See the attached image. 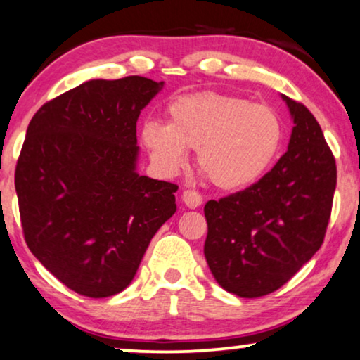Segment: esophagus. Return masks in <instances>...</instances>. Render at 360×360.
Returning a JSON list of instances; mask_svg holds the SVG:
<instances>
[{"label":"esophagus","instance_id":"1","mask_svg":"<svg viewBox=\"0 0 360 360\" xmlns=\"http://www.w3.org/2000/svg\"><path fill=\"white\" fill-rule=\"evenodd\" d=\"M181 200H184V203L188 208H197L202 205L203 198H202V195L198 192H195V190H184V193H181Z\"/></svg>","mask_w":360,"mask_h":360}]
</instances>
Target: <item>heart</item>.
<instances>
[{"mask_svg": "<svg viewBox=\"0 0 360 360\" xmlns=\"http://www.w3.org/2000/svg\"><path fill=\"white\" fill-rule=\"evenodd\" d=\"M141 141L168 173L187 163L197 150V167L217 188L240 190L269 170L282 143V123L267 105L215 91L172 100L167 125L146 122Z\"/></svg>", "mask_w": 360, "mask_h": 360, "instance_id": "b5f03b06", "label": "heart"}]
</instances>
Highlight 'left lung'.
Masks as SVG:
<instances>
[{"mask_svg":"<svg viewBox=\"0 0 360 360\" xmlns=\"http://www.w3.org/2000/svg\"><path fill=\"white\" fill-rule=\"evenodd\" d=\"M282 100L294 120L287 152L252 187L203 208L210 272L245 299L272 294L312 259L334 200L335 158L321 125L302 103Z\"/></svg>","mask_w":360,"mask_h":360,"instance_id":"8db88e82","label":"left lung"}]
</instances>
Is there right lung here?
<instances>
[{
    "label": "right lung",
    "mask_w": 360,
    "mask_h": 360,
    "mask_svg": "<svg viewBox=\"0 0 360 360\" xmlns=\"http://www.w3.org/2000/svg\"><path fill=\"white\" fill-rule=\"evenodd\" d=\"M162 88L143 77L90 79L44 103L26 130L15 172L26 245L79 295L130 285L176 210L175 184L136 172V120Z\"/></svg>",
    "instance_id": "right-lung-1"
}]
</instances>
